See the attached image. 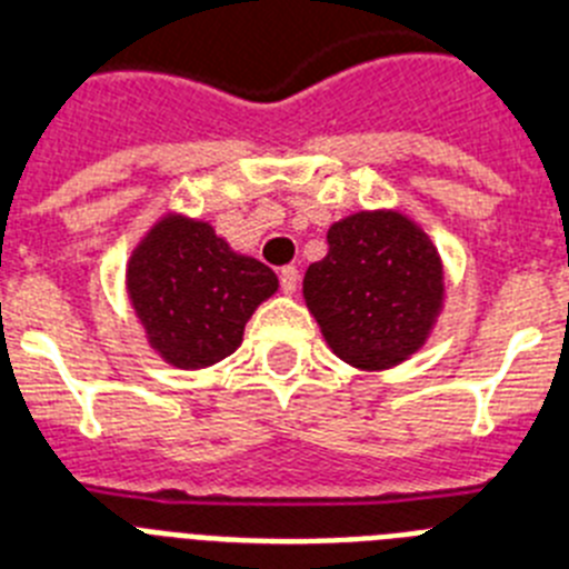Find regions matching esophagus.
Listing matches in <instances>:
<instances>
[{"label": "esophagus", "mask_w": 569, "mask_h": 569, "mask_svg": "<svg viewBox=\"0 0 569 569\" xmlns=\"http://www.w3.org/2000/svg\"><path fill=\"white\" fill-rule=\"evenodd\" d=\"M279 284L284 293H296V288H299V270L293 268V264H288V268L279 270Z\"/></svg>", "instance_id": "1"}]
</instances>
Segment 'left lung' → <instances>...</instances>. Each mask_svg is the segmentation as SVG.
<instances>
[{
	"label": "left lung",
	"mask_w": 569,
	"mask_h": 569,
	"mask_svg": "<svg viewBox=\"0 0 569 569\" xmlns=\"http://www.w3.org/2000/svg\"><path fill=\"white\" fill-rule=\"evenodd\" d=\"M445 299L433 241L407 216L361 210L328 230L305 273V301L330 350L361 370L393 367L425 345Z\"/></svg>",
	"instance_id": "obj_1"
}]
</instances>
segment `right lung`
Returning <instances> with one entry per match:
<instances>
[{
    "instance_id": "obj_1",
    "label": "right lung",
    "mask_w": 569,
    "mask_h": 569,
    "mask_svg": "<svg viewBox=\"0 0 569 569\" xmlns=\"http://www.w3.org/2000/svg\"><path fill=\"white\" fill-rule=\"evenodd\" d=\"M276 288L268 264L233 253L210 224L182 216L153 224L128 261V293L150 347L182 370L233 353Z\"/></svg>"
}]
</instances>
